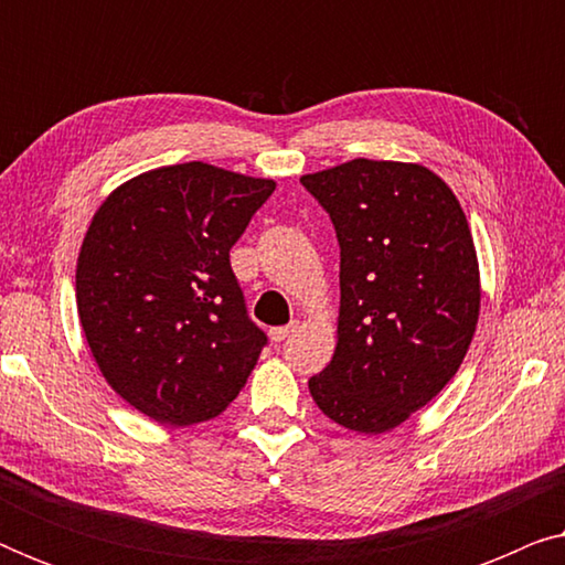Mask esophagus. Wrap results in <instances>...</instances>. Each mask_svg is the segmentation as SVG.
Listing matches in <instances>:
<instances>
[{
	"label": "esophagus",
	"mask_w": 565,
	"mask_h": 565,
	"mask_svg": "<svg viewBox=\"0 0 565 565\" xmlns=\"http://www.w3.org/2000/svg\"><path fill=\"white\" fill-rule=\"evenodd\" d=\"M292 331H298V323H288V327H275L269 329V337H273V342H285Z\"/></svg>",
	"instance_id": "esophagus-1"
}]
</instances>
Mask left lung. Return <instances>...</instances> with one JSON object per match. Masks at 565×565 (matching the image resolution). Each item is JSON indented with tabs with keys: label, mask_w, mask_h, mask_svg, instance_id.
I'll return each mask as SVG.
<instances>
[{
	"label": "left lung",
	"mask_w": 565,
	"mask_h": 565,
	"mask_svg": "<svg viewBox=\"0 0 565 565\" xmlns=\"http://www.w3.org/2000/svg\"><path fill=\"white\" fill-rule=\"evenodd\" d=\"M334 223V358L308 381L316 406L381 435L458 373L481 308L473 236L452 190L422 164L352 159L300 177Z\"/></svg>",
	"instance_id": "1"
}]
</instances>
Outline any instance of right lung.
<instances>
[{"mask_svg": "<svg viewBox=\"0 0 565 565\" xmlns=\"http://www.w3.org/2000/svg\"><path fill=\"white\" fill-rule=\"evenodd\" d=\"M275 192L188 161L138 174L99 205L76 262V308L105 381L169 427L218 416L267 334L249 319L228 252Z\"/></svg>", "mask_w": 565, "mask_h": 565, "instance_id": "right-lung-1", "label": "right lung"}]
</instances>
